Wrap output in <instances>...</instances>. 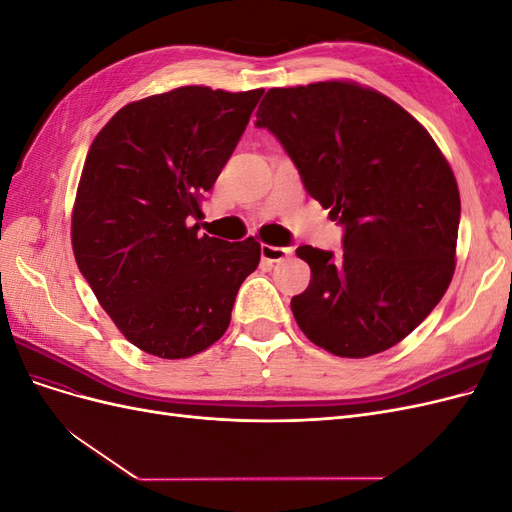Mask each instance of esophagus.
Returning <instances> with one entry per match:
<instances>
[{"label": "esophagus", "mask_w": 512, "mask_h": 512, "mask_svg": "<svg viewBox=\"0 0 512 512\" xmlns=\"http://www.w3.org/2000/svg\"><path fill=\"white\" fill-rule=\"evenodd\" d=\"M292 254V247H277V245H260V256L265 262H280Z\"/></svg>", "instance_id": "esophagus-1"}]
</instances>
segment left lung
I'll return each instance as SVG.
<instances>
[{"label":"left lung","mask_w":512,"mask_h":512,"mask_svg":"<svg viewBox=\"0 0 512 512\" xmlns=\"http://www.w3.org/2000/svg\"><path fill=\"white\" fill-rule=\"evenodd\" d=\"M299 168L307 194L344 226V254L301 245L312 269L292 297L309 342L344 359L399 344L455 273L459 188L429 132L397 102L352 81L269 89L256 113Z\"/></svg>","instance_id":"1"}]
</instances>
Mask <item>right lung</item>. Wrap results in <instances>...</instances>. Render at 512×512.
I'll use <instances>...</instances> for the list:
<instances>
[{
  "label": "right lung",
  "instance_id": "1",
  "mask_svg": "<svg viewBox=\"0 0 512 512\" xmlns=\"http://www.w3.org/2000/svg\"><path fill=\"white\" fill-rule=\"evenodd\" d=\"M265 89L188 85L130 102L89 147L72 209V250L128 342L188 359L226 333L254 237L198 235L200 200L235 151Z\"/></svg>",
  "mask_w": 512,
  "mask_h": 512
}]
</instances>
